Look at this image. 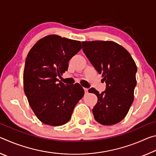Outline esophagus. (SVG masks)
Returning a JSON list of instances; mask_svg holds the SVG:
<instances>
[{
  "label": "esophagus",
  "mask_w": 156,
  "mask_h": 156,
  "mask_svg": "<svg viewBox=\"0 0 156 156\" xmlns=\"http://www.w3.org/2000/svg\"><path fill=\"white\" fill-rule=\"evenodd\" d=\"M84 90L85 91V93H87L88 92V89L87 88H84Z\"/></svg>",
  "instance_id": "1"
}]
</instances>
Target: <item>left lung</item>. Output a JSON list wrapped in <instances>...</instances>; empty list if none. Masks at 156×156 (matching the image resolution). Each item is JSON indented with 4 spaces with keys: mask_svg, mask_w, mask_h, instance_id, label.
Listing matches in <instances>:
<instances>
[{
    "mask_svg": "<svg viewBox=\"0 0 156 156\" xmlns=\"http://www.w3.org/2000/svg\"><path fill=\"white\" fill-rule=\"evenodd\" d=\"M89 61L106 83V89L99 93L94 88L98 102L92 112L95 120L103 125L120 122L127 114L133 101L137 67L126 49L113 41L82 42Z\"/></svg>",
    "mask_w": 156,
    "mask_h": 156,
    "instance_id": "8db88e82",
    "label": "left lung"
}]
</instances>
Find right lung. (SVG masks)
<instances>
[{"mask_svg":"<svg viewBox=\"0 0 156 156\" xmlns=\"http://www.w3.org/2000/svg\"><path fill=\"white\" fill-rule=\"evenodd\" d=\"M80 41L49 35L29 51L23 73L24 91L29 104L42 122L51 126L67 123L83 97L80 84L66 86L57 76L67 71L69 61L81 49Z\"/></svg>","mask_w":156,"mask_h":156,"instance_id":"1","label":"right lung"}]
</instances>
